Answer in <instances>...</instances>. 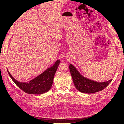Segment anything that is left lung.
<instances>
[{
  "label": "left lung",
  "mask_w": 124,
  "mask_h": 124,
  "mask_svg": "<svg viewBox=\"0 0 124 124\" xmlns=\"http://www.w3.org/2000/svg\"><path fill=\"white\" fill-rule=\"evenodd\" d=\"M70 73L76 88L83 93H92L104 89L110 84L112 79L104 82H97L84 78L71 64L69 65Z\"/></svg>",
  "instance_id": "1"
}]
</instances>
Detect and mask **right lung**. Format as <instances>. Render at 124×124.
Returning <instances> with one entry per match:
<instances>
[{
    "mask_svg": "<svg viewBox=\"0 0 124 124\" xmlns=\"http://www.w3.org/2000/svg\"><path fill=\"white\" fill-rule=\"evenodd\" d=\"M60 62L61 61L58 60L53 66L47 69L42 74L28 83L18 82L12 77L8 70L7 71L12 81L22 91L29 94H42L51 89L53 84L55 73Z\"/></svg>",
    "mask_w": 124,
    "mask_h": 124,
    "instance_id": "add662e5",
    "label": "right lung"
}]
</instances>
